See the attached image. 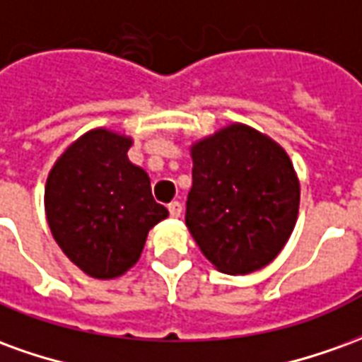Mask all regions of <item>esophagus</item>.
Segmentation results:
<instances>
[{"label":"esophagus","mask_w":362,"mask_h":362,"mask_svg":"<svg viewBox=\"0 0 362 362\" xmlns=\"http://www.w3.org/2000/svg\"><path fill=\"white\" fill-rule=\"evenodd\" d=\"M168 213H170V217H180L182 215L180 202H173V204H168Z\"/></svg>","instance_id":"esophagus-1"}]
</instances>
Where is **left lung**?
Instances as JSON below:
<instances>
[{
    "mask_svg": "<svg viewBox=\"0 0 362 362\" xmlns=\"http://www.w3.org/2000/svg\"><path fill=\"white\" fill-rule=\"evenodd\" d=\"M186 225L219 272L246 275L267 266L287 244L300 186L287 153L243 124L192 147Z\"/></svg>",
    "mask_w": 362,
    "mask_h": 362,
    "instance_id": "1",
    "label": "left lung"
}]
</instances>
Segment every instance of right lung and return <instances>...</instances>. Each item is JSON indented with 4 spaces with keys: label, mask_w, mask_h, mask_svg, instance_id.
Here are the masks:
<instances>
[{
    "label": "right lung",
    "mask_w": 362,
    "mask_h": 362,
    "mask_svg": "<svg viewBox=\"0 0 362 362\" xmlns=\"http://www.w3.org/2000/svg\"><path fill=\"white\" fill-rule=\"evenodd\" d=\"M132 139L93 129L48 174L46 219L67 258L96 279H114L141 256L149 230L168 217L147 173L129 163Z\"/></svg>",
    "instance_id": "add662e5"
}]
</instances>
